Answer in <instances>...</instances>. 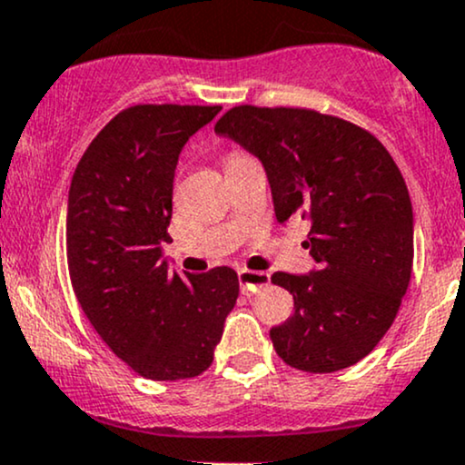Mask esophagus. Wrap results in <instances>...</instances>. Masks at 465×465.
I'll return each mask as SVG.
<instances>
[{"label": "esophagus", "instance_id": "34e87169", "mask_svg": "<svg viewBox=\"0 0 465 465\" xmlns=\"http://www.w3.org/2000/svg\"><path fill=\"white\" fill-rule=\"evenodd\" d=\"M239 285H242L243 293H254L261 287L270 285V274L267 272H250L242 270L239 272Z\"/></svg>", "mask_w": 465, "mask_h": 465}]
</instances>
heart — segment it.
Here are the masks:
<instances>
[{
  "label": "heart",
  "mask_w": 465,
  "mask_h": 465,
  "mask_svg": "<svg viewBox=\"0 0 465 465\" xmlns=\"http://www.w3.org/2000/svg\"><path fill=\"white\" fill-rule=\"evenodd\" d=\"M243 156H239V154H234V156H231L228 158V165H232V163H237V161H242Z\"/></svg>",
  "instance_id": "obj_1"
}]
</instances>
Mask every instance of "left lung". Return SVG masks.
I'll return each mask as SVG.
<instances>
[{
  "mask_svg": "<svg viewBox=\"0 0 465 465\" xmlns=\"http://www.w3.org/2000/svg\"><path fill=\"white\" fill-rule=\"evenodd\" d=\"M265 169L278 223L309 220V274L272 276L293 315L270 331L302 372L361 361L390 331L413 265V209L401 169L376 136L307 108L234 106L215 124Z\"/></svg>",
  "mask_w": 465,
  "mask_h": 465,
  "instance_id": "obj_1",
  "label": "left lung"
}]
</instances>
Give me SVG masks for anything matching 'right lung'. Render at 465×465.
<instances>
[{
	"label": "right lung",
	"mask_w": 465,
	"mask_h": 465,
	"mask_svg": "<svg viewBox=\"0 0 465 465\" xmlns=\"http://www.w3.org/2000/svg\"><path fill=\"white\" fill-rule=\"evenodd\" d=\"M220 111L125 108L91 141L71 178L67 263L75 298L106 346L152 381L204 372L239 296L231 267L178 274L163 254L178 156Z\"/></svg>",
	"instance_id": "obj_1"
}]
</instances>
